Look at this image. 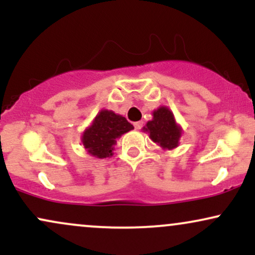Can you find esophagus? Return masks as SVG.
<instances>
[{
	"label": "esophagus",
	"mask_w": 255,
	"mask_h": 255,
	"mask_svg": "<svg viewBox=\"0 0 255 255\" xmlns=\"http://www.w3.org/2000/svg\"><path fill=\"white\" fill-rule=\"evenodd\" d=\"M141 127H142V122L141 121H137V122H134V128H135V129H141Z\"/></svg>",
	"instance_id": "1"
}]
</instances>
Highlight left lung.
Masks as SVG:
<instances>
[{"label": "left lung", "mask_w": 255, "mask_h": 255, "mask_svg": "<svg viewBox=\"0 0 255 255\" xmlns=\"http://www.w3.org/2000/svg\"><path fill=\"white\" fill-rule=\"evenodd\" d=\"M150 133V137L163 148L176 147L181 136L180 127L175 122L174 115L168 108H159L153 113V120L148 121L144 128Z\"/></svg>", "instance_id": "1"}]
</instances>
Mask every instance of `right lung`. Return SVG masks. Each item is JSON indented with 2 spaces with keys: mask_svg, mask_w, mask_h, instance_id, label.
<instances>
[{
  "mask_svg": "<svg viewBox=\"0 0 255 255\" xmlns=\"http://www.w3.org/2000/svg\"><path fill=\"white\" fill-rule=\"evenodd\" d=\"M131 129H134L133 125L124 116L116 115L109 110H102L83 134V144L92 156L107 158L113 154L116 139Z\"/></svg>",
  "mask_w": 255,
  "mask_h": 255,
  "instance_id": "obj_1",
  "label": "right lung"
}]
</instances>
